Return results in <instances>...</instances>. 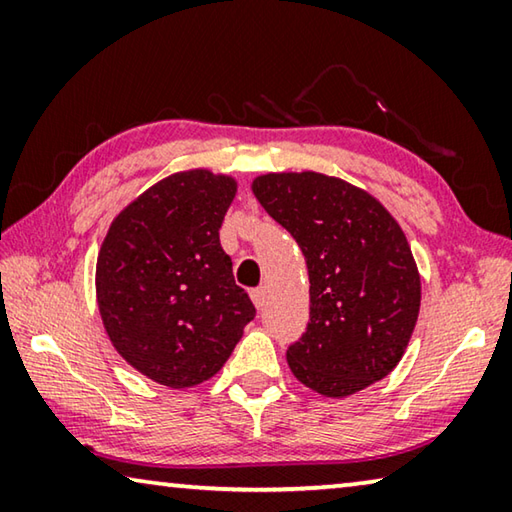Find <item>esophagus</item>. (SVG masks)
Masks as SVG:
<instances>
[{"label": "esophagus", "instance_id": "obj_1", "mask_svg": "<svg viewBox=\"0 0 512 512\" xmlns=\"http://www.w3.org/2000/svg\"><path fill=\"white\" fill-rule=\"evenodd\" d=\"M250 298H253V302H255V307H257V309H262V307H264V302H266V289H264V287H257V289H253V291H250Z\"/></svg>", "mask_w": 512, "mask_h": 512}]
</instances>
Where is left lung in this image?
<instances>
[{
    "instance_id": "8db88e82",
    "label": "left lung",
    "mask_w": 512,
    "mask_h": 512,
    "mask_svg": "<svg viewBox=\"0 0 512 512\" xmlns=\"http://www.w3.org/2000/svg\"><path fill=\"white\" fill-rule=\"evenodd\" d=\"M253 192L309 271V323L287 350L293 375L325 397L384 379L420 311V275L400 225L368 192L316 171L266 173Z\"/></svg>"
}]
</instances>
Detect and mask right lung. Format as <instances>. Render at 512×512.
<instances>
[{"mask_svg": "<svg viewBox=\"0 0 512 512\" xmlns=\"http://www.w3.org/2000/svg\"><path fill=\"white\" fill-rule=\"evenodd\" d=\"M237 183L180 171L112 221L97 259V302L115 350L169 388L214 377L255 305L219 241Z\"/></svg>", "mask_w": 512, "mask_h": 512, "instance_id": "right-lung-1", "label": "right lung"}]
</instances>
